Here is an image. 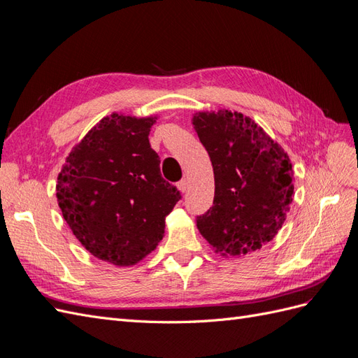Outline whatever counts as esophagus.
Instances as JSON below:
<instances>
[{"instance_id":"34e87169","label":"esophagus","mask_w":358,"mask_h":358,"mask_svg":"<svg viewBox=\"0 0 358 358\" xmlns=\"http://www.w3.org/2000/svg\"><path fill=\"white\" fill-rule=\"evenodd\" d=\"M178 189L180 191V193H187V189H188V180H187V179H182L180 182H178Z\"/></svg>"}]
</instances>
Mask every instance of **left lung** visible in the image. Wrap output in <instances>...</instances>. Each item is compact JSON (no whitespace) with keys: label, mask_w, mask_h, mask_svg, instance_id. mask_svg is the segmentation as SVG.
Here are the masks:
<instances>
[{"label":"left lung","mask_w":358,"mask_h":358,"mask_svg":"<svg viewBox=\"0 0 358 358\" xmlns=\"http://www.w3.org/2000/svg\"><path fill=\"white\" fill-rule=\"evenodd\" d=\"M214 170V202L197 229L215 254L245 257L272 241L294 196L289 155L254 120L219 109L193 115Z\"/></svg>","instance_id":"1"}]
</instances>
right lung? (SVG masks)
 Segmentation results:
<instances>
[{
    "instance_id": "add662e5",
    "label": "right lung",
    "mask_w": 358,
    "mask_h": 358,
    "mask_svg": "<svg viewBox=\"0 0 358 358\" xmlns=\"http://www.w3.org/2000/svg\"><path fill=\"white\" fill-rule=\"evenodd\" d=\"M156 120L112 112L73 147L57 176L69 229L91 255L117 267L135 266L156 249L180 199L149 143Z\"/></svg>"
}]
</instances>
